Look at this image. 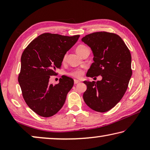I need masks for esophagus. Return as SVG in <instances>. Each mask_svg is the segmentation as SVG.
<instances>
[{
	"instance_id": "34e87169",
	"label": "esophagus",
	"mask_w": 150,
	"mask_h": 150,
	"mask_svg": "<svg viewBox=\"0 0 150 150\" xmlns=\"http://www.w3.org/2000/svg\"><path fill=\"white\" fill-rule=\"evenodd\" d=\"M80 83V81L79 80H77V79H74V83L75 84H77V83Z\"/></svg>"
}]
</instances>
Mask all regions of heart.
I'll return each mask as SVG.
<instances>
[{"mask_svg": "<svg viewBox=\"0 0 150 150\" xmlns=\"http://www.w3.org/2000/svg\"><path fill=\"white\" fill-rule=\"evenodd\" d=\"M86 48H87V47L85 46L84 45H78L76 48V51H77V52L79 54L81 55V53L83 52V51L85 50ZM67 55L65 54L64 55V57L63 58V62H65V61L67 59ZM83 69H73L72 71H71L70 72L68 73V75L69 76H71L73 77H75V78H80L82 77V75H83Z\"/></svg>", "mask_w": 150, "mask_h": 150, "instance_id": "b5f03b06", "label": "heart"}]
</instances>
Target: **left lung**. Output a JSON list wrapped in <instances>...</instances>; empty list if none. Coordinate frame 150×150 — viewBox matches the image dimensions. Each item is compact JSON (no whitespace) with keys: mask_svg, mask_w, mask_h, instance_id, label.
<instances>
[{"mask_svg":"<svg viewBox=\"0 0 150 150\" xmlns=\"http://www.w3.org/2000/svg\"><path fill=\"white\" fill-rule=\"evenodd\" d=\"M81 40L91 48L94 55V62L87 76L103 77L96 82H83L87 87L83 99L93 110L107 112L120 102L128 88L132 74L130 50L122 39L114 33L94 32Z\"/></svg>","mask_w":150,"mask_h":150,"instance_id":"left-lung-1","label":"left lung"}]
</instances>
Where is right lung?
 <instances>
[{
  "instance_id": "1",
  "label": "right lung",
  "mask_w": 150,
  "mask_h": 150,
  "mask_svg": "<svg viewBox=\"0 0 150 150\" xmlns=\"http://www.w3.org/2000/svg\"><path fill=\"white\" fill-rule=\"evenodd\" d=\"M79 36L44 33L30 42L22 53L18 80L25 102L37 115L50 117L64 105L73 79L63 75L55 85L50 84L49 80L50 76L56 75L66 52Z\"/></svg>"
}]
</instances>
